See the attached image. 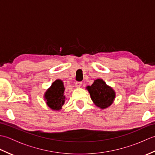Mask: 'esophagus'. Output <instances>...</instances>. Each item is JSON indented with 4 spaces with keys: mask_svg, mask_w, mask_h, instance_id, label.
Masks as SVG:
<instances>
[{
    "mask_svg": "<svg viewBox=\"0 0 155 155\" xmlns=\"http://www.w3.org/2000/svg\"><path fill=\"white\" fill-rule=\"evenodd\" d=\"M82 82H76L75 83V87L77 88H80L82 85Z\"/></svg>",
    "mask_w": 155,
    "mask_h": 155,
    "instance_id": "34e87169",
    "label": "esophagus"
}]
</instances>
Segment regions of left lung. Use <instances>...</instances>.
<instances>
[{
	"mask_svg": "<svg viewBox=\"0 0 155 155\" xmlns=\"http://www.w3.org/2000/svg\"><path fill=\"white\" fill-rule=\"evenodd\" d=\"M92 101L97 107L104 109L113 104L115 98V92L108 86L103 79H97L91 86L87 87Z\"/></svg>",
	"mask_w": 155,
	"mask_h": 155,
	"instance_id": "obj_1",
	"label": "left lung"
}]
</instances>
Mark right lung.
Returning <instances> with one entry per match:
<instances>
[{"instance_id": "add662e5", "label": "right lung", "mask_w": 155, "mask_h": 155, "mask_svg": "<svg viewBox=\"0 0 155 155\" xmlns=\"http://www.w3.org/2000/svg\"><path fill=\"white\" fill-rule=\"evenodd\" d=\"M63 82L60 79L52 83L51 87L46 91L45 99L48 106L54 110H60L64 104L66 97L64 95Z\"/></svg>"}]
</instances>
